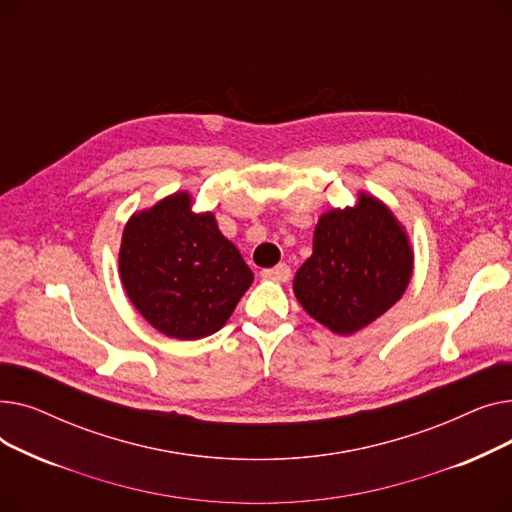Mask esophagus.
Instances as JSON below:
<instances>
[{"mask_svg":"<svg viewBox=\"0 0 512 512\" xmlns=\"http://www.w3.org/2000/svg\"><path fill=\"white\" fill-rule=\"evenodd\" d=\"M261 276L267 278V280H274V282H288L292 272H290V267L286 263H280V265L272 267V270H263Z\"/></svg>","mask_w":512,"mask_h":512,"instance_id":"1","label":"esophagus"}]
</instances>
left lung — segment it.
<instances>
[{"label": "left lung", "mask_w": 512, "mask_h": 512, "mask_svg": "<svg viewBox=\"0 0 512 512\" xmlns=\"http://www.w3.org/2000/svg\"><path fill=\"white\" fill-rule=\"evenodd\" d=\"M413 274L409 236L373 195L355 207L330 209L313 232V253L299 267L292 290L303 309L348 336L384 315L405 294Z\"/></svg>", "instance_id": "1"}]
</instances>
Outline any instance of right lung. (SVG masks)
Returning a JSON list of instances; mask_svg holds the SVG:
<instances>
[{
  "label": "right lung",
  "mask_w": 512,
  "mask_h": 512,
  "mask_svg": "<svg viewBox=\"0 0 512 512\" xmlns=\"http://www.w3.org/2000/svg\"><path fill=\"white\" fill-rule=\"evenodd\" d=\"M118 263L130 303L155 330L178 340L224 328L253 282L215 215L195 213L184 191L132 213Z\"/></svg>",
  "instance_id": "obj_1"
}]
</instances>
